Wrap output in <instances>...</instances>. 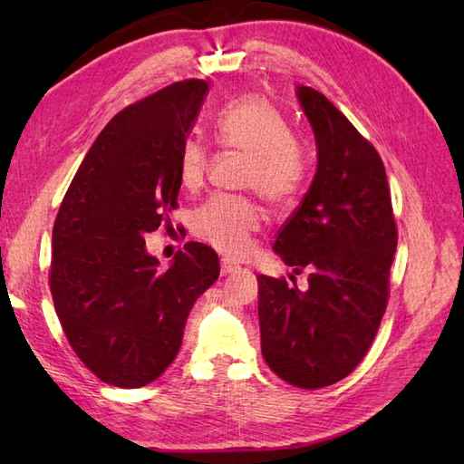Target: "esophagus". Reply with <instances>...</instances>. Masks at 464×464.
I'll list each match as a JSON object with an SVG mask.
<instances>
[{"label":"esophagus","instance_id":"1","mask_svg":"<svg viewBox=\"0 0 464 464\" xmlns=\"http://www.w3.org/2000/svg\"><path fill=\"white\" fill-rule=\"evenodd\" d=\"M237 269H239L237 263H233V261H229V259H221V275H223V277H227V275L235 273Z\"/></svg>","mask_w":464,"mask_h":464}]
</instances>
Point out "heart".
<instances>
[{
	"label": "heart",
	"instance_id": "heart-1",
	"mask_svg": "<svg viewBox=\"0 0 464 464\" xmlns=\"http://www.w3.org/2000/svg\"><path fill=\"white\" fill-rule=\"evenodd\" d=\"M213 137L221 150L245 155L239 183L267 203L289 207L307 187L309 153L295 140L285 117L263 97L245 95L227 103L215 117ZM207 165V147L187 140L179 157V177L187 189L203 183ZM261 225L259 203L243 195H215L193 217L197 237L229 257H241L251 249Z\"/></svg>",
	"mask_w": 464,
	"mask_h": 464
}]
</instances>
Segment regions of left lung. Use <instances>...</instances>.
<instances>
[{
    "instance_id": "8db88e82",
    "label": "left lung",
    "mask_w": 464,
    "mask_h": 464,
    "mask_svg": "<svg viewBox=\"0 0 464 464\" xmlns=\"http://www.w3.org/2000/svg\"><path fill=\"white\" fill-rule=\"evenodd\" d=\"M317 143V173L273 249L309 289L259 275L261 353L299 389L347 377L367 354L389 301L397 223L381 155L327 97L297 87Z\"/></svg>"
}]
</instances>
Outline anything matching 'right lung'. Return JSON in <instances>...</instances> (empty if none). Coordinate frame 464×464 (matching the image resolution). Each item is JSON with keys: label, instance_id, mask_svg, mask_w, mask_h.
<instances>
[{"label": "right lung", "instance_id": "add662e5", "mask_svg": "<svg viewBox=\"0 0 464 464\" xmlns=\"http://www.w3.org/2000/svg\"><path fill=\"white\" fill-rule=\"evenodd\" d=\"M207 87L177 82L117 113L55 217V313L77 357L113 387L140 389L161 377L195 301L219 277V257L207 245L185 243L161 271L143 239L177 209L179 157Z\"/></svg>", "mask_w": 464, "mask_h": 464}]
</instances>
